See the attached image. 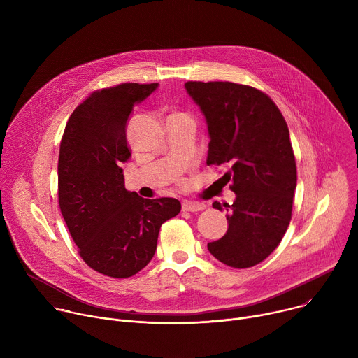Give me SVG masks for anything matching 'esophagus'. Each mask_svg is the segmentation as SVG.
Wrapping results in <instances>:
<instances>
[{
    "label": "esophagus",
    "mask_w": 358,
    "mask_h": 358,
    "mask_svg": "<svg viewBox=\"0 0 358 358\" xmlns=\"http://www.w3.org/2000/svg\"><path fill=\"white\" fill-rule=\"evenodd\" d=\"M203 210V206L202 203H198V202H191V201H184L182 202V211H187V213H198Z\"/></svg>",
    "instance_id": "1"
}]
</instances>
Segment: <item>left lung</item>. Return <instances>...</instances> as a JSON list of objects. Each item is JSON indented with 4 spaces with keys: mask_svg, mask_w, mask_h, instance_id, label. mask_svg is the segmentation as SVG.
<instances>
[{
    "mask_svg": "<svg viewBox=\"0 0 358 358\" xmlns=\"http://www.w3.org/2000/svg\"><path fill=\"white\" fill-rule=\"evenodd\" d=\"M187 93L206 117L207 164L231 166L234 203L227 234L208 250L231 268L258 265L280 243L290 218L297 174L287 124L264 92L232 82H187ZM213 207L222 211L220 202Z\"/></svg>",
    "mask_w": 358,
    "mask_h": 358,
    "instance_id": "left-lung-1",
    "label": "left lung"
}]
</instances>
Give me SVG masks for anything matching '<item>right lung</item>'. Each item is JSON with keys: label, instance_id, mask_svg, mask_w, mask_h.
<instances>
[{"label": "right lung", "instance_id": "1", "mask_svg": "<svg viewBox=\"0 0 358 358\" xmlns=\"http://www.w3.org/2000/svg\"><path fill=\"white\" fill-rule=\"evenodd\" d=\"M157 87L122 83L92 93L71 115L61 141V213L82 259L110 278L140 272L155 257L163 222L181 211L176 198L145 199L124 187L127 120Z\"/></svg>", "mask_w": 358, "mask_h": 358}]
</instances>
